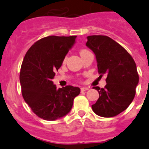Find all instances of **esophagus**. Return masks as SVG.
Here are the masks:
<instances>
[{"label":"esophagus","mask_w":149,"mask_h":149,"mask_svg":"<svg viewBox=\"0 0 149 149\" xmlns=\"http://www.w3.org/2000/svg\"><path fill=\"white\" fill-rule=\"evenodd\" d=\"M88 89V88L82 87V88H81V92H85V91H87Z\"/></svg>","instance_id":"1"}]
</instances>
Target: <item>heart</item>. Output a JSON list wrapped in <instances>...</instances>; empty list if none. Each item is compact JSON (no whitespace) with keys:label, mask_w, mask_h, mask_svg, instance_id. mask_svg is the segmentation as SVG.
Masks as SVG:
<instances>
[{"label":"heart","mask_w":149,"mask_h":149,"mask_svg":"<svg viewBox=\"0 0 149 149\" xmlns=\"http://www.w3.org/2000/svg\"><path fill=\"white\" fill-rule=\"evenodd\" d=\"M88 52H89V51H88V50H87V49H81L80 52H79V54H80V55L81 56V55L85 54V53H88ZM66 60H67L66 57H64V60H63V64H65V62H66Z\"/></svg>","instance_id":"obj_1"}]
</instances>
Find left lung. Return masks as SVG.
Returning a JSON list of instances; mask_svg holds the SVG:
<instances>
[{
    "label": "left lung",
    "mask_w": 149,
    "mask_h": 149,
    "mask_svg": "<svg viewBox=\"0 0 149 149\" xmlns=\"http://www.w3.org/2000/svg\"><path fill=\"white\" fill-rule=\"evenodd\" d=\"M86 46L95 54L98 72L107 75L103 88L94 86L100 94L92 106L95 114L112 117L120 113L133 101L139 81L137 67L131 54L107 36H89Z\"/></svg>",
    "instance_id": "left-lung-1"
}]
</instances>
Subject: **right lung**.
I'll return each instance as SVG.
<instances>
[{
    "instance_id": "add662e5",
    "label": "right lung",
    "mask_w": 149,
    "mask_h": 149,
    "mask_svg": "<svg viewBox=\"0 0 149 149\" xmlns=\"http://www.w3.org/2000/svg\"><path fill=\"white\" fill-rule=\"evenodd\" d=\"M76 36H49L29 49L21 66L22 94L34 113L46 120H54L71 111L80 88L72 85L56 89L52 79L75 42Z\"/></svg>"
}]
</instances>
